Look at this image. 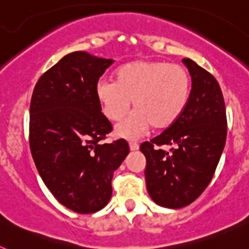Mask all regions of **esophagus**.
I'll return each instance as SVG.
<instances>
[{
    "label": "esophagus",
    "mask_w": 249,
    "mask_h": 249,
    "mask_svg": "<svg viewBox=\"0 0 249 249\" xmlns=\"http://www.w3.org/2000/svg\"><path fill=\"white\" fill-rule=\"evenodd\" d=\"M138 148H140V146H138L137 142H129V149L131 151H137Z\"/></svg>",
    "instance_id": "obj_1"
}]
</instances>
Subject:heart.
<instances>
[{
  "mask_svg": "<svg viewBox=\"0 0 249 249\" xmlns=\"http://www.w3.org/2000/svg\"><path fill=\"white\" fill-rule=\"evenodd\" d=\"M113 78V83H98L96 94L106 117L114 122L128 113L133 101L136 111L116 128L123 138L141 137L151 126L168 128L181 117L190 100V74L179 65L132 61L121 66Z\"/></svg>",
  "mask_w": 249,
  "mask_h": 249,
  "instance_id": "1",
  "label": "heart"
}]
</instances>
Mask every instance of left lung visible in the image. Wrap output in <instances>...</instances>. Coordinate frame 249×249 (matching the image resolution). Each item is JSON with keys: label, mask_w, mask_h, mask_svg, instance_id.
<instances>
[{"label": "left lung", "mask_w": 249, "mask_h": 249, "mask_svg": "<svg viewBox=\"0 0 249 249\" xmlns=\"http://www.w3.org/2000/svg\"><path fill=\"white\" fill-rule=\"evenodd\" d=\"M192 89L181 117L160 136L141 144L148 195L158 206L182 208L210 184L227 137L223 94L214 77L190 58ZM160 145L171 146L170 152Z\"/></svg>", "instance_id": "left-lung-1"}]
</instances>
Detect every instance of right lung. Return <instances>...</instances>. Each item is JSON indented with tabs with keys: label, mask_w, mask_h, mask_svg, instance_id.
I'll return each instance as SVG.
<instances>
[{
	"label": "right lung",
	"mask_w": 249,
	"mask_h": 249,
	"mask_svg": "<svg viewBox=\"0 0 249 249\" xmlns=\"http://www.w3.org/2000/svg\"><path fill=\"white\" fill-rule=\"evenodd\" d=\"M114 61L86 51L66 54L39 77L31 98L30 147L54 198L77 213L108 203L113 172L129 152L124 140L101 143L112 129L96 94Z\"/></svg>",
	"instance_id": "obj_1"
}]
</instances>
